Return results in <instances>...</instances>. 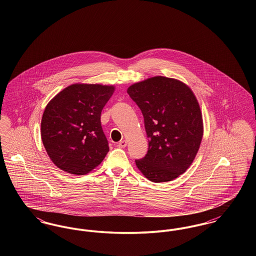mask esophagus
Here are the masks:
<instances>
[{"mask_svg":"<svg viewBox=\"0 0 256 256\" xmlns=\"http://www.w3.org/2000/svg\"><path fill=\"white\" fill-rule=\"evenodd\" d=\"M126 144H128V143H126V140H122V141H120V142L118 143L117 146H119V148H126Z\"/></svg>","mask_w":256,"mask_h":256,"instance_id":"1","label":"esophagus"}]
</instances>
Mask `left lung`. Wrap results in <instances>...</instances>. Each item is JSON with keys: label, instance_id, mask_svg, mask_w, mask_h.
Wrapping results in <instances>:
<instances>
[{"label": "left lung", "instance_id": "left-lung-1", "mask_svg": "<svg viewBox=\"0 0 256 256\" xmlns=\"http://www.w3.org/2000/svg\"><path fill=\"white\" fill-rule=\"evenodd\" d=\"M128 93L142 111L148 137L137 168L152 182L176 178L193 163L204 136L195 94L182 82L161 76L134 84Z\"/></svg>", "mask_w": 256, "mask_h": 256}]
</instances>
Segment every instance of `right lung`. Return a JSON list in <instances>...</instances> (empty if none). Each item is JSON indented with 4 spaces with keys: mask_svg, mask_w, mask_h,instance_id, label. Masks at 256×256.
<instances>
[{
    "mask_svg": "<svg viewBox=\"0 0 256 256\" xmlns=\"http://www.w3.org/2000/svg\"><path fill=\"white\" fill-rule=\"evenodd\" d=\"M114 91V86L74 84L48 102L41 120V139L58 168L80 176L102 163L110 148L100 113Z\"/></svg>",
    "mask_w": 256,
    "mask_h": 256,
    "instance_id": "1",
    "label": "right lung"
}]
</instances>
